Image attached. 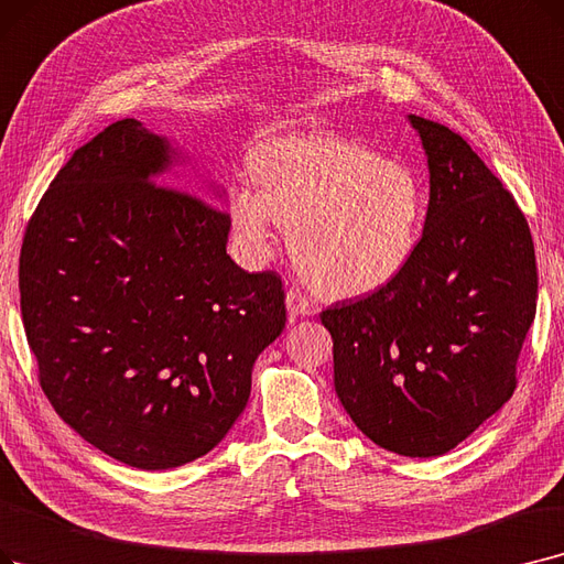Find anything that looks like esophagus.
I'll return each mask as SVG.
<instances>
[{"mask_svg":"<svg viewBox=\"0 0 564 564\" xmlns=\"http://www.w3.org/2000/svg\"><path fill=\"white\" fill-rule=\"evenodd\" d=\"M285 304H288V311H290L292 315H311V313H313L311 300L304 295V292H302L300 288H290V290H288Z\"/></svg>","mask_w":564,"mask_h":564,"instance_id":"34e87169","label":"esophagus"}]
</instances>
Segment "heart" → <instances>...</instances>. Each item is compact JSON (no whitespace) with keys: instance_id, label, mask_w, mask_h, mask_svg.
<instances>
[{"instance_id":"b5f03b06","label":"heart","mask_w":564,"mask_h":564,"mask_svg":"<svg viewBox=\"0 0 564 564\" xmlns=\"http://www.w3.org/2000/svg\"><path fill=\"white\" fill-rule=\"evenodd\" d=\"M258 184L228 188L239 247L274 249L279 224L308 283L325 297H361L394 283L417 256L429 224L426 186L412 167L332 133H292L251 152Z\"/></svg>"}]
</instances>
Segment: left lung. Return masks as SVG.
I'll use <instances>...</instances> for the list:
<instances>
[{"label":"left lung","instance_id":"left-lung-1","mask_svg":"<svg viewBox=\"0 0 564 564\" xmlns=\"http://www.w3.org/2000/svg\"><path fill=\"white\" fill-rule=\"evenodd\" d=\"M431 173L429 224L405 272L321 313L334 387L357 429L387 452L440 456L517 389L536 311L534 243L502 182L452 129L410 115Z\"/></svg>","mask_w":564,"mask_h":564}]
</instances>
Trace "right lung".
Wrapping results in <instances>:
<instances>
[{
    "mask_svg": "<svg viewBox=\"0 0 564 564\" xmlns=\"http://www.w3.org/2000/svg\"><path fill=\"white\" fill-rule=\"evenodd\" d=\"M173 150L119 119L73 152L20 251V311L39 382L89 445L140 470L212 452L285 327L276 272L226 253L230 216L163 184Z\"/></svg>",
    "mask_w": 564,
    "mask_h": 564,
    "instance_id": "obj_1",
    "label": "right lung"
}]
</instances>
